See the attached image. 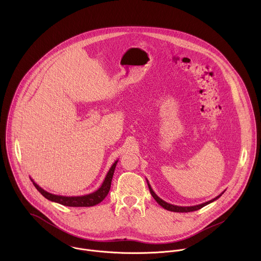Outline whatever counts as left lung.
Listing matches in <instances>:
<instances>
[{
    "mask_svg": "<svg viewBox=\"0 0 261 261\" xmlns=\"http://www.w3.org/2000/svg\"><path fill=\"white\" fill-rule=\"evenodd\" d=\"M146 182H147V186H148V189H150V192H151V194H152V196L154 197V199L163 207V208H165V210H167V211H170V212H175V213H189V212H194V211H197V210H200L201 207H203V206H205V205H207V204H210L211 202H213V201H215V200H217L223 193H224L225 191H223L221 194H219L217 197H215V198H213L212 200H208V201H206V202H203V203H200V204H197V205H192V206H179V205H174V204H171V203H168V202H166V201H164L163 199H161L155 192H154V190L152 189V187H151V185H150V182H148V180L146 179Z\"/></svg>",
    "mask_w": 261,
    "mask_h": 261,
    "instance_id": "left-lung-1",
    "label": "left lung"
}]
</instances>
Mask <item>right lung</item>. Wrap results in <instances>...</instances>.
<instances>
[{"mask_svg": "<svg viewBox=\"0 0 261 261\" xmlns=\"http://www.w3.org/2000/svg\"><path fill=\"white\" fill-rule=\"evenodd\" d=\"M119 160H117L111 167L109 168L101 187L96 190L95 192H92L90 194H86V195H82V196H63V195H56L53 193H49L47 191H45L44 189H42L39 185H37L31 177V180L33 181L34 186L36 187V189L38 190L46 199L66 205V206H93L96 205L98 203H100L108 194L109 190H110V186H111V179H113L114 176V172L117 166Z\"/></svg>", "mask_w": 261, "mask_h": 261, "instance_id": "obj_1", "label": "right lung"}]
</instances>
